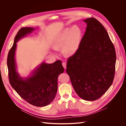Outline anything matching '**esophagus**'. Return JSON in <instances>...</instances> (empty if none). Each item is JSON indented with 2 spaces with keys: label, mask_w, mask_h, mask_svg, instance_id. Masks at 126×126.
Wrapping results in <instances>:
<instances>
[{
  "label": "esophagus",
  "mask_w": 126,
  "mask_h": 126,
  "mask_svg": "<svg viewBox=\"0 0 126 126\" xmlns=\"http://www.w3.org/2000/svg\"><path fill=\"white\" fill-rule=\"evenodd\" d=\"M62 65H63V67L64 68V69H66V62H62Z\"/></svg>",
  "instance_id": "obj_1"
}]
</instances>
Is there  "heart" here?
<instances>
[{
  "label": "heart",
  "mask_w": 126,
  "mask_h": 126,
  "mask_svg": "<svg viewBox=\"0 0 126 126\" xmlns=\"http://www.w3.org/2000/svg\"><path fill=\"white\" fill-rule=\"evenodd\" d=\"M81 36V30L77 26L66 28L54 39L53 47L56 50L63 47V52L65 55H72L79 47Z\"/></svg>",
  "instance_id": "heart-1"
}]
</instances>
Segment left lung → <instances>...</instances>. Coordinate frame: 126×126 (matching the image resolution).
Listing matches in <instances>:
<instances>
[{"label":"left lung","instance_id":"8db88e82","mask_svg":"<svg viewBox=\"0 0 126 126\" xmlns=\"http://www.w3.org/2000/svg\"><path fill=\"white\" fill-rule=\"evenodd\" d=\"M84 21L87 24L86 32L77 51L67 60L66 72L80 98L95 101L113 83L116 54L104 26L93 17Z\"/></svg>","mask_w":126,"mask_h":126}]
</instances>
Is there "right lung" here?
I'll use <instances>...</instances> for the list:
<instances>
[{
    "mask_svg": "<svg viewBox=\"0 0 126 126\" xmlns=\"http://www.w3.org/2000/svg\"><path fill=\"white\" fill-rule=\"evenodd\" d=\"M33 30V28L23 27L16 35L7 56L8 78L11 86L22 99L33 106L44 107L50 104L55 97L58 77L64 72V69L61 61L57 60L52 64L43 63L31 77L26 79L18 74L14 59L16 42Z\"/></svg>",
    "mask_w": 126,
    "mask_h": 126,
    "instance_id": "1",
    "label": "right lung"
}]
</instances>
